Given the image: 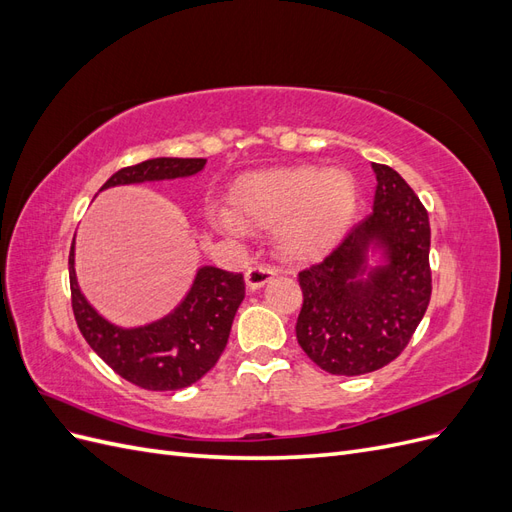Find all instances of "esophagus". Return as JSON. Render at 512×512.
Masks as SVG:
<instances>
[{
    "label": "esophagus",
    "mask_w": 512,
    "mask_h": 512,
    "mask_svg": "<svg viewBox=\"0 0 512 512\" xmlns=\"http://www.w3.org/2000/svg\"><path fill=\"white\" fill-rule=\"evenodd\" d=\"M273 275H275V271L267 265H252L250 269L245 271V284L250 290H258V288L265 286Z\"/></svg>",
    "instance_id": "1"
}]
</instances>
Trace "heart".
I'll return each instance as SVG.
<instances>
[{"label": "heart", "instance_id": "1", "mask_svg": "<svg viewBox=\"0 0 512 512\" xmlns=\"http://www.w3.org/2000/svg\"><path fill=\"white\" fill-rule=\"evenodd\" d=\"M230 211L211 207L207 218L224 235L245 226H273L275 243L290 258H314L344 235L356 209V183L342 168L284 166L239 177L228 192Z\"/></svg>", "mask_w": 512, "mask_h": 512}]
</instances>
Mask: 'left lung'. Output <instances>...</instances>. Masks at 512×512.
I'll use <instances>...</instances> for the list:
<instances>
[{
  "mask_svg": "<svg viewBox=\"0 0 512 512\" xmlns=\"http://www.w3.org/2000/svg\"><path fill=\"white\" fill-rule=\"evenodd\" d=\"M371 168L374 211L299 273V346L333 376L369 374L397 359L431 297L427 211L397 170Z\"/></svg>",
  "mask_w": 512,
  "mask_h": 512,
  "instance_id": "left-lung-1",
  "label": "left lung"
}]
</instances>
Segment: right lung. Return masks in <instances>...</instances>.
I'll list each match as a JSON object with an SVG mask.
<instances>
[{"label":"right lung","instance_id":"add662e5","mask_svg":"<svg viewBox=\"0 0 512 512\" xmlns=\"http://www.w3.org/2000/svg\"><path fill=\"white\" fill-rule=\"evenodd\" d=\"M205 164V158H153L117 170L100 192L117 185L194 177ZM68 265L74 318L87 344L115 374L147 391H179L203 378L224 352L232 320L245 297L241 273L203 265L196 269L185 297L166 316L138 327H119L81 292L74 241Z\"/></svg>","mask_w":512,"mask_h":512}]
</instances>
